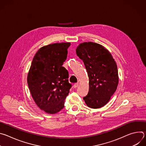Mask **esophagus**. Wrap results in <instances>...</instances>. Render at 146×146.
<instances>
[{
  "label": "esophagus",
  "instance_id": "obj_1",
  "mask_svg": "<svg viewBox=\"0 0 146 146\" xmlns=\"http://www.w3.org/2000/svg\"><path fill=\"white\" fill-rule=\"evenodd\" d=\"M78 86V83H75V84H74V86H73V87H74V88H77Z\"/></svg>",
  "mask_w": 146,
  "mask_h": 146
}]
</instances>
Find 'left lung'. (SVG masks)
I'll return each instance as SVG.
<instances>
[{
    "mask_svg": "<svg viewBox=\"0 0 146 146\" xmlns=\"http://www.w3.org/2000/svg\"><path fill=\"white\" fill-rule=\"evenodd\" d=\"M89 77V91L83 98L92 109L100 108L109 102L118 84L117 66L111 53L101 44L88 41L76 48Z\"/></svg>",
    "mask_w": 146,
    "mask_h": 146,
    "instance_id": "left-lung-1",
    "label": "left lung"
}]
</instances>
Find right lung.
I'll return each mask as SVG.
<instances>
[{
    "instance_id": "obj_1",
    "label": "right lung",
    "mask_w": 146,
    "mask_h": 146,
    "mask_svg": "<svg viewBox=\"0 0 146 146\" xmlns=\"http://www.w3.org/2000/svg\"><path fill=\"white\" fill-rule=\"evenodd\" d=\"M70 43H56L41 47L35 55L27 82L32 96L41 109L55 114L64 108L72 85L69 73L62 66Z\"/></svg>"
}]
</instances>
